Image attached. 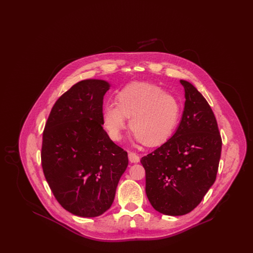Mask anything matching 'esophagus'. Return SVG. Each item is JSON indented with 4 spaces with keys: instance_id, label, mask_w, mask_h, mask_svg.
Here are the masks:
<instances>
[{
    "instance_id": "34e87169",
    "label": "esophagus",
    "mask_w": 253,
    "mask_h": 253,
    "mask_svg": "<svg viewBox=\"0 0 253 253\" xmlns=\"http://www.w3.org/2000/svg\"><path fill=\"white\" fill-rule=\"evenodd\" d=\"M128 157H129V160H130L131 163H138L139 160H140L138 155H136L135 153H132V152H130L128 154Z\"/></svg>"
}]
</instances>
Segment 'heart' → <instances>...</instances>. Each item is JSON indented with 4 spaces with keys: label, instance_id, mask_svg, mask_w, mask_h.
<instances>
[{
    "label": "heart",
    "instance_id": "b5f03b06",
    "mask_svg": "<svg viewBox=\"0 0 253 253\" xmlns=\"http://www.w3.org/2000/svg\"><path fill=\"white\" fill-rule=\"evenodd\" d=\"M180 116V102L173 95L157 85L134 83L121 90L118 101L106 103L102 123L109 136L118 141L130 118L129 127L134 139L157 145L172 135Z\"/></svg>",
    "mask_w": 253,
    "mask_h": 253
}]
</instances>
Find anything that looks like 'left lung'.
Returning a JSON list of instances; mask_svg holds the SVG:
<instances>
[{"instance_id": "1", "label": "left lung", "mask_w": 253, "mask_h": 253, "mask_svg": "<svg viewBox=\"0 0 253 253\" xmlns=\"http://www.w3.org/2000/svg\"><path fill=\"white\" fill-rule=\"evenodd\" d=\"M185 106L180 124L164 144L141 158L146 194L160 213L179 216L202 201L216 179L222 139L216 119L204 96L180 81Z\"/></svg>"}]
</instances>
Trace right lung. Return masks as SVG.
<instances>
[{"instance_id":"add662e5","label":"right lung","mask_w":253,"mask_h":253,"mask_svg":"<svg viewBox=\"0 0 253 253\" xmlns=\"http://www.w3.org/2000/svg\"><path fill=\"white\" fill-rule=\"evenodd\" d=\"M110 84L82 81L50 112L42 133V166L60 206L72 214L96 217L113 204L128 155L102 128L103 96Z\"/></svg>"}]
</instances>
